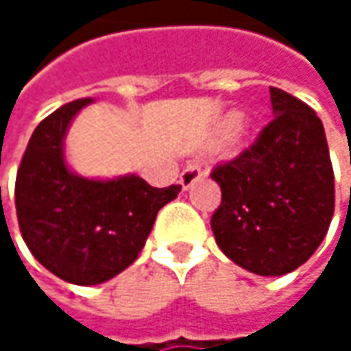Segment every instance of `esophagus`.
Listing matches in <instances>:
<instances>
[{
	"label": "esophagus",
	"instance_id": "1",
	"mask_svg": "<svg viewBox=\"0 0 351 351\" xmlns=\"http://www.w3.org/2000/svg\"><path fill=\"white\" fill-rule=\"evenodd\" d=\"M203 176V169L199 167V165H189L184 171H182V175H180V184H182V189H189L193 182H197L199 178Z\"/></svg>",
	"mask_w": 351,
	"mask_h": 351
}]
</instances>
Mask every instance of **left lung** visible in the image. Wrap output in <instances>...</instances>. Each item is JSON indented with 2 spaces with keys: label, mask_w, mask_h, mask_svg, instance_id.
Returning a JSON list of instances; mask_svg holds the SVG:
<instances>
[{
  "label": "left lung",
  "mask_w": 351,
  "mask_h": 351,
  "mask_svg": "<svg viewBox=\"0 0 351 351\" xmlns=\"http://www.w3.org/2000/svg\"><path fill=\"white\" fill-rule=\"evenodd\" d=\"M274 119L211 178L221 205L211 230L221 252L260 276H282L323 242L335 207L333 169L315 111L270 87Z\"/></svg>",
  "instance_id": "1"
}]
</instances>
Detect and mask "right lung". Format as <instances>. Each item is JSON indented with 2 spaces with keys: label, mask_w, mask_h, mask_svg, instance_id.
<instances>
[{
  "label": "right lung",
  "mask_w": 351,
  "mask_h": 351,
  "mask_svg": "<svg viewBox=\"0 0 351 351\" xmlns=\"http://www.w3.org/2000/svg\"><path fill=\"white\" fill-rule=\"evenodd\" d=\"M91 101H71L42 119L16 176L24 242L46 270L81 287L125 270L146 244L156 213L180 193V184L156 189L138 175L87 178L69 169L64 136Z\"/></svg>",
  "instance_id": "right-lung-1"
}]
</instances>
